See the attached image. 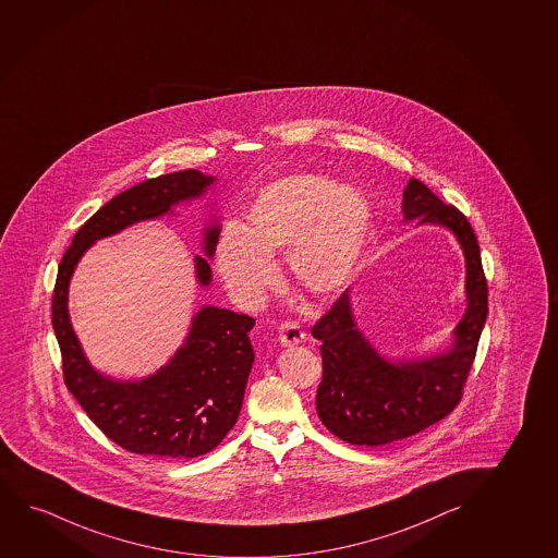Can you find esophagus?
I'll list each match as a JSON object with an SVG mask.
<instances>
[{"label":"esophagus","instance_id":"obj_1","mask_svg":"<svg viewBox=\"0 0 558 558\" xmlns=\"http://www.w3.org/2000/svg\"><path fill=\"white\" fill-rule=\"evenodd\" d=\"M305 339V332L298 323H284L279 328V343L282 347L300 345Z\"/></svg>","mask_w":558,"mask_h":558}]
</instances>
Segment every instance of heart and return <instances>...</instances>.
Segmentation results:
<instances>
[{"label": "heart", "mask_w": 558, "mask_h": 558, "mask_svg": "<svg viewBox=\"0 0 558 558\" xmlns=\"http://www.w3.org/2000/svg\"><path fill=\"white\" fill-rule=\"evenodd\" d=\"M372 230V207L326 175L269 184L248 205L245 226H228L217 268L240 304L260 302L277 279L271 256L287 251L290 281L313 300L338 296L353 281Z\"/></svg>", "instance_id": "heart-1"}]
</instances>
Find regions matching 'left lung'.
Instances as JSON below:
<instances>
[{
  "mask_svg": "<svg viewBox=\"0 0 558 558\" xmlns=\"http://www.w3.org/2000/svg\"><path fill=\"white\" fill-rule=\"evenodd\" d=\"M402 213L405 222L441 226L459 241L465 260V311L452 330L451 345L421 359L383 356L360 332L349 289L311 328L313 338L323 343L325 367L317 388V413L326 428L347 444H392L449 415L462 398L487 320L480 243L464 215L416 179L403 191Z\"/></svg>",
  "mask_w": 558,
  "mask_h": 558,
  "instance_id": "obj_1",
  "label": "left lung"
}]
</instances>
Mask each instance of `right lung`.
<instances>
[{
    "instance_id": "obj_1",
    "label": "right lung",
    "mask_w": 558,
    "mask_h": 558,
    "mask_svg": "<svg viewBox=\"0 0 558 558\" xmlns=\"http://www.w3.org/2000/svg\"><path fill=\"white\" fill-rule=\"evenodd\" d=\"M215 181L202 171L183 170L135 184L78 228L58 266L52 328L65 387L107 438L143 457L196 459L232 430L254 362L248 339L254 318L205 305L192 317L189 336L168 364L143 379L122 381L98 372L78 343L68 310L71 277L96 241L171 215L177 205L202 198ZM217 241L219 222H211L204 230L205 256H194L202 287L211 284L209 258Z\"/></svg>"
}]
</instances>
